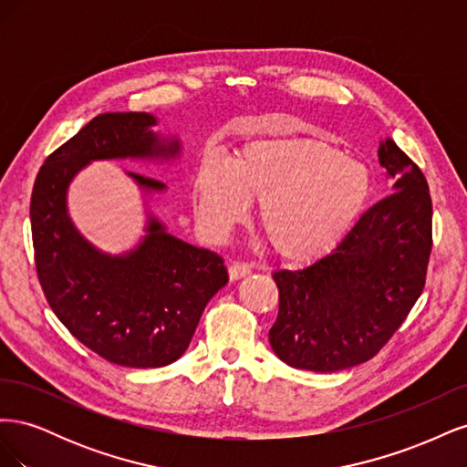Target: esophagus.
<instances>
[{"label":"esophagus","instance_id":"34e87169","mask_svg":"<svg viewBox=\"0 0 467 467\" xmlns=\"http://www.w3.org/2000/svg\"><path fill=\"white\" fill-rule=\"evenodd\" d=\"M228 273H230L232 280H239V278H244V276H247L251 273V265H247V263H234V265H230Z\"/></svg>","mask_w":467,"mask_h":467}]
</instances>
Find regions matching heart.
<instances>
[{
  "label": "heart",
  "instance_id": "heart-1",
  "mask_svg": "<svg viewBox=\"0 0 467 467\" xmlns=\"http://www.w3.org/2000/svg\"><path fill=\"white\" fill-rule=\"evenodd\" d=\"M374 194L364 163L329 142L307 136L249 138L232 165L206 158L192 179V204L214 237L244 222L259 201L257 222L266 245L290 263H309L341 245Z\"/></svg>",
  "mask_w": 467,
  "mask_h": 467
}]
</instances>
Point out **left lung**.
I'll use <instances>...</instances> for the list:
<instances>
[{
  "mask_svg": "<svg viewBox=\"0 0 467 467\" xmlns=\"http://www.w3.org/2000/svg\"><path fill=\"white\" fill-rule=\"evenodd\" d=\"M378 155L393 192L366 210L329 255L273 273L278 316L268 341L292 368L337 372L374 358L425 288L432 249L427 179L389 138Z\"/></svg>",
  "mask_w": 467,
  "mask_h": 467,
  "instance_id": "obj_1",
  "label": "left lung"
}]
</instances>
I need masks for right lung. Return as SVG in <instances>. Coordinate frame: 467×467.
I'll list each match as a JSON object with an SVG mask.
<instances>
[{"label":"right lung","mask_w":467,"mask_h":467,"mask_svg":"<svg viewBox=\"0 0 467 467\" xmlns=\"http://www.w3.org/2000/svg\"><path fill=\"white\" fill-rule=\"evenodd\" d=\"M153 124L148 112L95 117L48 155L31 196L35 265L52 312L95 355L129 368H160L181 358L208 300L228 282L220 255L169 235L158 220L151 218L138 249L109 257L67 216V185L86 163L179 151V142H160ZM130 175L148 191L165 187Z\"/></svg>","instance_id":"obj_1"}]
</instances>
